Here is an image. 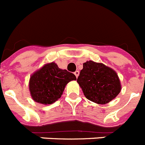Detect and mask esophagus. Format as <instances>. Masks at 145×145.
<instances>
[{
  "label": "esophagus",
  "instance_id": "obj_1",
  "mask_svg": "<svg viewBox=\"0 0 145 145\" xmlns=\"http://www.w3.org/2000/svg\"><path fill=\"white\" fill-rule=\"evenodd\" d=\"M79 73H80V72H79V71H78V70H76V71L74 72V74H75V75L76 76V78H78V75H79Z\"/></svg>",
  "mask_w": 145,
  "mask_h": 145
}]
</instances>
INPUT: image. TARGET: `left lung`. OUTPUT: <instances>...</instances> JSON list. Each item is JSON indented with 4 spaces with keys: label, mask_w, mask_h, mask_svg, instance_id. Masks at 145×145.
<instances>
[{
    "label": "left lung",
    "mask_w": 145,
    "mask_h": 145,
    "mask_svg": "<svg viewBox=\"0 0 145 145\" xmlns=\"http://www.w3.org/2000/svg\"><path fill=\"white\" fill-rule=\"evenodd\" d=\"M77 82L86 99L98 104H106L115 99L121 86L117 73L103 63L92 60L83 63Z\"/></svg>",
    "instance_id": "left-lung-1"
}]
</instances>
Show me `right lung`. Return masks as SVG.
Listing matches in <instances>:
<instances>
[{
    "instance_id": "obj_1",
    "label": "right lung",
    "mask_w": 145,
    "mask_h": 145,
    "mask_svg": "<svg viewBox=\"0 0 145 145\" xmlns=\"http://www.w3.org/2000/svg\"><path fill=\"white\" fill-rule=\"evenodd\" d=\"M75 80L74 74L59 68L52 62L45 64L31 75L29 91L34 101L44 105L52 104L60 98L66 85Z\"/></svg>"
}]
</instances>
